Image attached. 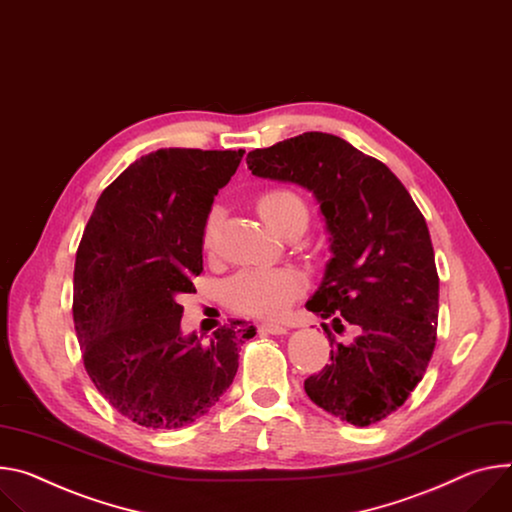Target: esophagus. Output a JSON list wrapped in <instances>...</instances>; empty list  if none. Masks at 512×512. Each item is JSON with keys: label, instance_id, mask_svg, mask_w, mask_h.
I'll use <instances>...</instances> for the list:
<instances>
[{"label": "esophagus", "instance_id": "1", "mask_svg": "<svg viewBox=\"0 0 512 512\" xmlns=\"http://www.w3.org/2000/svg\"><path fill=\"white\" fill-rule=\"evenodd\" d=\"M257 329L263 335H286L288 333V329L280 322H261V324H257Z\"/></svg>", "mask_w": 512, "mask_h": 512}]
</instances>
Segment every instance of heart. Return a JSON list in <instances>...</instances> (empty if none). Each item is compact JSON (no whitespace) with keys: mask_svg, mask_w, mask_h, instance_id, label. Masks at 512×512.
I'll list each match as a JSON object with an SVG mask.
<instances>
[{"mask_svg":"<svg viewBox=\"0 0 512 512\" xmlns=\"http://www.w3.org/2000/svg\"><path fill=\"white\" fill-rule=\"evenodd\" d=\"M257 206L267 224L277 232H282L294 216H306V206L302 198L284 188L265 192L259 198ZM222 218L224 208L220 204L210 206L202 226V245L206 251H214L216 247ZM306 286V275L296 267L243 269L226 282L224 296L232 308L245 314L259 318H277L290 310V306L304 294Z\"/></svg>","mask_w":512,"mask_h":512,"instance_id":"obj_1","label":"heart"}]
</instances>
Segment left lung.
Instances as JSON below:
<instances>
[{
  "instance_id": "1",
  "label": "left lung",
  "mask_w": 512,
  "mask_h": 512,
  "mask_svg": "<svg viewBox=\"0 0 512 512\" xmlns=\"http://www.w3.org/2000/svg\"><path fill=\"white\" fill-rule=\"evenodd\" d=\"M253 175L302 185L331 232L333 257L306 308L353 324L331 363L304 382L310 400L355 427L398 410L423 380L437 341L439 275L425 216L400 179L343 138L304 132L247 155Z\"/></svg>"
}]
</instances>
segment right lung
<instances>
[{
	"label": "right lung",
	"mask_w": 512,
	"mask_h": 512,
	"mask_svg": "<svg viewBox=\"0 0 512 512\" xmlns=\"http://www.w3.org/2000/svg\"><path fill=\"white\" fill-rule=\"evenodd\" d=\"M245 151L159 149L102 192L75 257L73 322L98 392L128 421L179 429L204 416L239 369L245 320L202 343L181 335L179 298L196 292L202 226Z\"/></svg>",
	"instance_id": "add662e5"
}]
</instances>
